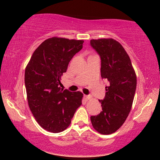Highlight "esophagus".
Here are the masks:
<instances>
[{
    "label": "esophagus",
    "instance_id": "esophagus-1",
    "mask_svg": "<svg viewBox=\"0 0 160 160\" xmlns=\"http://www.w3.org/2000/svg\"><path fill=\"white\" fill-rule=\"evenodd\" d=\"M84 98L86 100H90L92 98V96L91 95H84Z\"/></svg>",
    "mask_w": 160,
    "mask_h": 160
}]
</instances>
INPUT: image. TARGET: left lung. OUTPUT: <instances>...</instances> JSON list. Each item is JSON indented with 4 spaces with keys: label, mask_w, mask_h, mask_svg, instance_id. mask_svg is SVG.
Here are the masks:
<instances>
[{
    "label": "left lung",
    "mask_w": 160,
    "mask_h": 160,
    "mask_svg": "<svg viewBox=\"0 0 160 160\" xmlns=\"http://www.w3.org/2000/svg\"><path fill=\"white\" fill-rule=\"evenodd\" d=\"M101 60L102 78L108 82L101 102L102 111L90 117L94 129L102 135L115 132L125 122L132 106L137 78L130 57L113 38L90 41Z\"/></svg>",
    "instance_id": "1"
}]
</instances>
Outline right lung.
<instances>
[{
	"mask_svg": "<svg viewBox=\"0 0 160 160\" xmlns=\"http://www.w3.org/2000/svg\"><path fill=\"white\" fill-rule=\"evenodd\" d=\"M83 40L53 38L35 50L25 68V84L30 109L41 128L62 132L70 125L83 94L61 89V76L83 47Z\"/></svg>",
	"mask_w": 160,
	"mask_h": 160,
	"instance_id": "right-lung-1",
	"label": "right lung"
}]
</instances>
